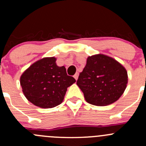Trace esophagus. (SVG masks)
I'll list each match as a JSON object with an SVG mask.
<instances>
[{"label": "esophagus", "instance_id": "34e87169", "mask_svg": "<svg viewBox=\"0 0 146 146\" xmlns=\"http://www.w3.org/2000/svg\"><path fill=\"white\" fill-rule=\"evenodd\" d=\"M73 77H74V78L77 80L78 78V73H76V74L74 75V76H73Z\"/></svg>", "mask_w": 146, "mask_h": 146}]
</instances>
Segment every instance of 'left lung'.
Here are the masks:
<instances>
[{"mask_svg":"<svg viewBox=\"0 0 146 146\" xmlns=\"http://www.w3.org/2000/svg\"><path fill=\"white\" fill-rule=\"evenodd\" d=\"M127 83L126 68L114 58L102 54L88 57L77 80L87 102L96 106H107L118 100Z\"/></svg>","mask_w":146,"mask_h":146,"instance_id":"1","label":"left lung"}]
</instances>
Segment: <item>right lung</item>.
I'll use <instances>...</instances> for the list:
<instances>
[{"label": "right lung", "mask_w": 146, "mask_h": 146, "mask_svg": "<svg viewBox=\"0 0 146 146\" xmlns=\"http://www.w3.org/2000/svg\"><path fill=\"white\" fill-rule=\"evenodd\" d=\"M55 57H45L32 64L20 77L25 98L41 108H53L62 103L67 88L76 80L58 66Z\"/></svg>", "instance_id": "add662e5"}]
</instances>
